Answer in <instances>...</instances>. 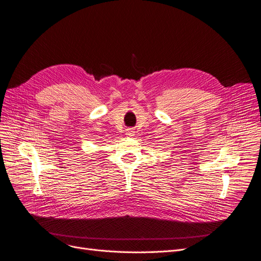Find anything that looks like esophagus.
I'll use <instances>...</instances> for the list:
<instances>
[{"label": "esophagus", "mask_w": 261, "mask_h": 261, "mask_svg": "<svg viewBox=\"0 0 261 261\" xmlns=\"http://www.w3.org/2000/svg\"><path fill=\"white\" fill-rule=\"evenodd\" d=\"M127 134H128L129 137H133L134 136V131L132 129H129V130H127Z\"/></svg>", "instance_id": "obj_1"}]
</instances>
